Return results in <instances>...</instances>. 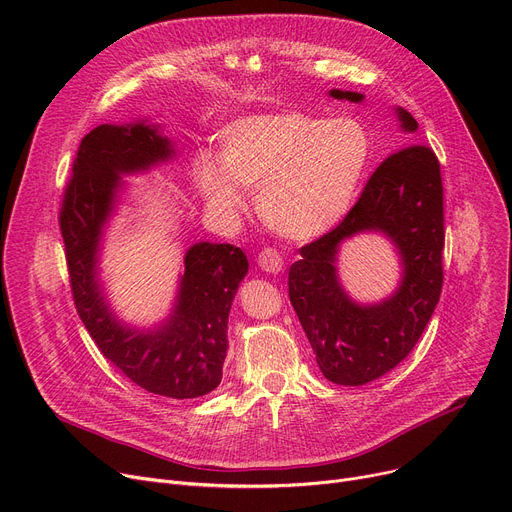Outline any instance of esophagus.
<instances>
[{
	"label": "esophagus",
	"instance_id": "1",
	"mask_svg": "<svg viewBox=\"0 0 512 512\" xmlns=\"http://www.w3.org/2000/svg\"><path fill=\"white\" fill-rule=\"evenodd\" d=\"M257 263L263 271H267V274H280L282 267H284V259L282 255L276 251V249H263L259 255H257Z\"/></svg>",
	"mask_w": 512,
	"mask_h": 512
}]
</instances>
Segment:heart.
<instances>
[{
  "mask_svg": "<svg viewBox=\"0 0 512 512\" xmlns=\"http://www.w3.org/2000/svg\"><path fill=\"white\" fill-rule=\"evenodd\" d=\"M220 144L222 158L199 154L193 162L201 197L232 214L245 206V187L259 191L267 226L294 241H311L344 218L370 158L364 125L348 115H251L226 125Z\"/></svg>",
  "mask_w": 512,
  "mask_h": 512,
  "instance_id": "obj_1",
  "label": "heart"
}]
</instances>
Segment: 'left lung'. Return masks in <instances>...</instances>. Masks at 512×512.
I'll list each match as a JSON object with an SVG mask.
<instances>
[{
    "instance_id": "left-lung-1",
    "label": "left lung",
    "mask_w": 512,
    "mask_h": 512,
    "mask_svg": "<svg viewBox=\"0 0 512 512\" xmlns=\"http://www.w3.org/2000/svg\"><path fill=\"white\" fill-rule=\"evenodd\" d=\"M329 94L350 102L364 98L350 90ZM395 113L405 133H416L418 121L410 113ZM360 231H383L404 265L400 288L379 305H358L336 278L338 247ZM442 247L440 164L428 146L410 144L377 166L346 218L304 245L290 267V302L327 381L366 385L414 350L440 298Z\"/></svg>"
}]
</instances>
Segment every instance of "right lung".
<instances>
[{
	"mask_svg": "<svg viewBox=\"0 0 512 512\" xmlns=\"http://www.w3.org/2000/svg\"><path fill=\"white\" fill-rule=\"evenodd\" d=\"M173 156L170 140L146 121L94 127L78 148L59 228L76 311L102 356L150 393L193 399L222 381L228 313L249 271L245 253L228 243L193 245L173 311L154 329L117 321L98 282L100 238L115 212L121 177L144 173Z\"/></svg>",
	"mask_w": 512,
	"mask_h": 512,
	"instance_id": "add662e5",
	"label": "right lung"
}]
</instances>
